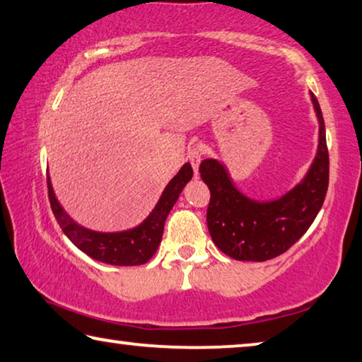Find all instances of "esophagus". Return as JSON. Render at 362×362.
I'll list each match as a JSON object with an SVG mask.
<instances>
[{
	"label": "esophagus",
	"mask_w": 362,
	"mask_h": 362,
	"mask_svg": "<svg viewBox=\"0 0 362 362\" xmlns=\"http://www.w3.org/2000/svg\"><path fill=\"white\" fill-rule=\"evenodd\" d=\"M188 160H190V164H192L193 170H194V172H198L199 164H202V160H203L202 148H198V146H193V148H190V150H188Z\"/></svg>",
	"instance_id": "esophagus-1"
}]
</instances>
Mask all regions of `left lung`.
<instances>
[{
	"mask_svg": "<svg viewBox=\"0 0 362 362\" xmlns=\"http://www.w3.org/2000/svg\"><path fill=\"white\" fill-rule=\"evenodd\" d=\"M319 120V146L308 174L295 188L272 202H256L233 185L227 169L204 159L199 174L211 192L208 228L214 245L237 261H267L285 253L311 227L329 187V150L319 101L311 93Z\"/></svg>",
	"mask_w": 362,
	"mask_h": 362,
	"instance_id": "left-lung-1",
	"label": "left lung"
}]
</instances>
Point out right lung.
I'll return each mask as SVG.
<instances>
[{
    "mask_svg": "<svg viewBox=\"0 0 362 362\" xmlns=\"http://www.w3.org/2000/svg\"><path fill=\"white\" fill-rule=\"evenodd\" d=\"M192 165L188 163L183 164L179 174L164 188L151 214L140 226L124 232H95L78 226L76 221L69 217L67 212L62 209V206L56 199L49 177L48 198L51 209H53V214L62 232L85 255L100 262L111 264V266H140V264L150 261L153 255L156 253L160 238H163L164 222L168 219V214L174 208L183 187L192 180Z\"/></svg>",
    "mask_w": 362,
    "mask_h": 362,
    "instance_id": "obj_1",
    "label": "right lung"
}]
</instances>
